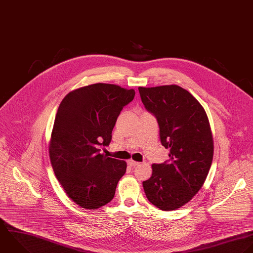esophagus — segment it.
<instances>
[{
  "instance_id": "esophagus-1",
  "label": "esophagus",
  "mask_w": 253,
  "mask_h": 253,
  "mask_svg": "<svg viewBox=\"0 0 253 253\" xmlns=\"http://www.w3.org/2000/svg\"><path fill=\"white\" fill-rule=\"evenodd\" d=\"M128 165L130 166V167H136V166H138L139 165V163L138 162H135V161H132V160H130V161H128Z\"/></svg>"
}]
</instances>
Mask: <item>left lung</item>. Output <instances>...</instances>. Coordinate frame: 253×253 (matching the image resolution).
Returning <instances> with one entry per match:
<instances>
[{"mask_svg":"<svg viewBox=\"0 0 253 253\" xmlns=\"http://www.w3.org/2000/svg\"><path fill=\"white\" fill-rule=\"evenodd\" d=\"M145 108L160 127L161 143L169 160L154 164L143 181L148 200L164 211L188 203L203 186L210 170L214 145L207 114L199 101L176 85L139 87Z\"/></svg>","mask_w":253,"mask_h":253,"instance_id":"8db88e82","label":"left lung"}]
</instances>
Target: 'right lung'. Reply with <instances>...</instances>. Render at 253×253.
<instances>
[{
  "mask_svg": "<svg viewBox=\"0 0 253 253\" xmlns=\"http://www.w3.org/2000/svg\"><path fill=\"white\" fill-rule=\"evenodd\" d=\"M134 96V89L93 84L71 91L59 105L49 157L67 195L84 209L109 203L126 172L124 161L100 152L109 145L117 117Z\"/></svg>",
  "mask_w": 253,
  "mask_h": 253,
  "instance_id": "add662e5",
  "label": "right lung"
}]
</instances>
